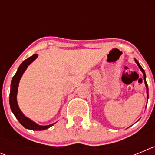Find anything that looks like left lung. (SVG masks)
Masks as SVG:
<instances>
[{
    "instance_id": "left-lung-1",
    "label": "left lung",
    "mask_w": 155,
    "mask_h": 155,
    "mask_svg": "<svg viewBox=\"0 0 155 155\" xmlns=\"http://www.w3.org/2000/svg\"><path fill=\"white\" fill-rule=\"evenodd\" d=\"M134 61H135V62H136V64H137V66L139 67V68L140 69V71H142V73H143V80H144V84H145V86H146V89H147V100L148 99V87H147V81H146V74H145V71L142 68V67L140 65L139 62H138L137 61L136 59H134ZM146 107H147V105H146Z\"/></svg>"
}]
</instances>
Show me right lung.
Returning <instances> with one entry per match:
<instances>
[{"label":"right lung","instance_id":"add662e5","mask_svg":"<svg viewBox=\"0 0 155 155\" xmlns=\"http://www.w3.org/2000/svg\"><path fill=\"white\" fill-rule=\"evenodd\" d=\"M38 57V54H33L30 57L27 58L25 61H23L21 64L19 66L17 72L13 77V78L12 80V83H11V91H10V95H9V103H10V107L12 109V112L13 114L15 116L17 120H18L19 123L25 127V128L28 129V130H44L46 129L50 128L52 126H53L55 124H52L47 126H40L39 124H37L34 121L30 120L29 118L26 117L23 114V113L21 111V109H19V106L18 105L17 102V94H18V87L19 81L21 80V77H22L23 74L27 69L28 66L35 61V59Z\"/></svg>","mask_w":155,"mask_h":155}]
</instances>
